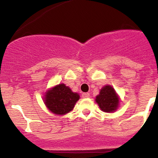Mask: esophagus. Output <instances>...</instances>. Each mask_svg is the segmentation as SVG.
<instances>
[{"label": "esophagus", "instance_id": "34e87169", "mask_svg": "<svg viewBox=\"0 0 158 158\" xmlns=\"http://www.w3.org/2000/svg\"><path fill=\"white\" fill-rule=\"evenodd\" d=\"M82 98H88V97H89V93H83L82 94Z\"/></svg>", "mask_w": 158, "mask_h": 158}]
</instances>
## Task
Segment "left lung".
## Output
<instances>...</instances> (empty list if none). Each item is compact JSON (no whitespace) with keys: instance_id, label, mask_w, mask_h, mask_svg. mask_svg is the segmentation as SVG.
<instances>
[{"instance_id":"8db88e82","label":"left lung","mask_w":158,"mask_h":158,"mask_svg":"<svg viewBox=\"0 0 158 158\" xmlns=\"http://www.w3.org/2000/svg\"><path fill=\"white\" fill-rule=\"evenodd\" d=\"M99 108L103 112L110 113L116 110L119 105V99L114 89L110 85H106L100 90L99 95L96 98Z\"/></svg>"}]
</instances>
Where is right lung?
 I'll list each match as a JSON object with an SVG mask.
<instances>
[{"mask_svg": "<svg viewBox=\"0 0 158 158\" xmlns=\"http://www.w3.org/2000/svg\"><path fill=\"white\" fill-rule=\"evenodd\" d=\"M78 93H73L65 84H59L45 95V104L55 114L63 115L71 111L79 100Z\"/></svg>", "mask_w": 158, "mask_h": 158, "instance_id": "add662e5", "label": "right lung"}]
</instances>
